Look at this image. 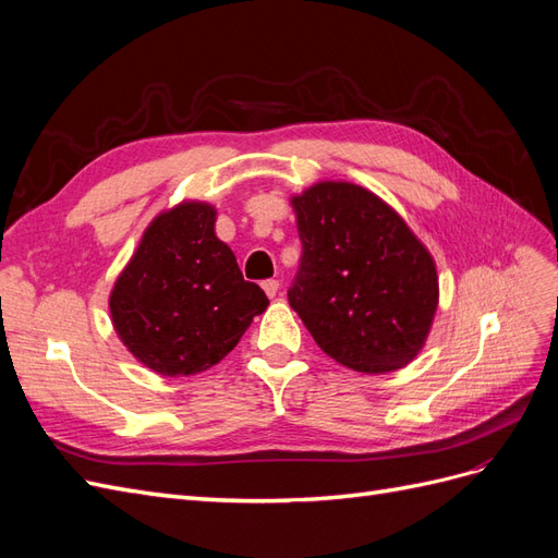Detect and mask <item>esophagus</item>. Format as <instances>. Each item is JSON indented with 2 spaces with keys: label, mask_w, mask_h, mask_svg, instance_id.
Returning a JSON list of instances; mask_svg holds the SVG:
<instances>
[{
  "label": "esophagus",
  "mask_w": 558,
  "mask_h": 558,
  "mask_svg": "<svg viewBox=\"0 0 558 558\" xmlns=\"http://www.w3.org/2000/svg\"><path fill=\"white\" fill-rule=\"evenodd\" d=\"M263 291H265L269 298H275V295L279 293V281H277V279H265V281H263Z\"/></svg>",
  "instance_id": "34e87169"
}]
</instances>
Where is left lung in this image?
<instances>
[{"label": "left lung", "mask_w": 558, "mask_h": 558, "mask_svg": "<svg viewBox=\"0 0 558 558\" xmlns=\"http://www.w3.org/2000/svg\"><path fill=\"white\" fill-rule=\"evenodd\" d=\"M291 207L302 260L289 302L320 351L365 375L412 363L440 302L428 246L359 183L316 181Z\"/></svg>", "instance_id": "obj_1"}]
</instances>
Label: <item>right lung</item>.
Returning a JSON list of instances; mask_svg holds the SVG:
<instances>
[{
	"label": "right lung",
	"instance_id": "add662e5",
	"mask_svg": "<svg viewBox=\"0 0 558 558\" xmlns=\"http://www.w3.org/2000/svg\"><path fill=\"white\" fill-rule=\"evenodd\" d=\"M267 305L216 238V207L202 199H181L154 216L109 293L118 340L162 377L221 363Z\"/></svg>",
	"mask_w": 558,
	"mask_h": 558
}]
</instances>
